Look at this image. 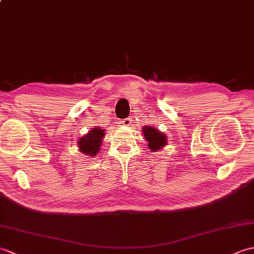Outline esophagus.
I'll return each instance as SVG.
<instances>
[{
    "label": "esophagus",
    "mask_w": 254,
    "mask_h": 254,
    "mask_svg": "<svg viewBox=\"0 0 254 254\" xmlns=\"http://www.w3.org/2000/svg\"><path fill=\"white\" fill-rule=\"evenodd\" d=\"M121 124H122V126H126V127H131V124H132V120H131V118L123 119V120L121 121Z\"/></svg>",
    "instance_id": "obj_1"
}]
</instances>
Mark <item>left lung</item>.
Segmentation results:
<instances>
[{
    "label": "left lung",
    "instance_id": "1",
    "mask_svg": "<svg viewBox=\"0 0 254 254\" xmlns=\"http://www.w3.org/2000/svg\"><path fill=\"white\" fill-rule=\"evenodd\" d=\"M142 131L144 133L145 138H146V141L148 142L149 148L152 149L153 152L161 149L167 144V137L165 134L159 132L158 130H156L155 127H145L144 128H142Z\"/></svg>",
    "mask_w": 254,
    "mask_h": 254
}]
</instances>
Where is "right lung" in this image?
Wrapping results in <instances>:
<instances>
[{"instance_id":"right-lung-1","label":"right lung","mask_w":254,"mask_h":254,"mask_svg":"<svg viewBox=\"0 0 254 254\" xmlns=\"http://www.w3.org/2000/svg\"><path fill=\"white\" fill-rule=\"evenodd\" d=\"M104 135L105 130H101L100 127H95L93 130H90L87 135L80 137L78 141L79 152L87 156H96L100 149Z\"/></svg>"}]
</instances>
